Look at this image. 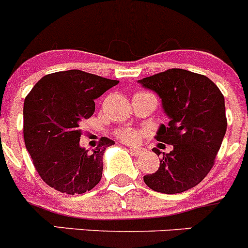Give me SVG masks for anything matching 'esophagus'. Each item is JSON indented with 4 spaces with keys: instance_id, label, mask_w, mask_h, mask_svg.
Wrapping results in <instances>:
<instances>
[{
    "instance_id": "1",
    "label": "esophagus",
    "mask_w": 248,
    "mask_h": 248,
    "mask_svg": "<svg viewBox=\"0 0 248 248\" xmlns=\"http://www.w3.org/2000/svg\"><path fill=\"white\" fill-rule=\"evenodd\" d=\"M130 152L134 155H140L143 153V148L141 147H130Z\"/></svg>"
}]
</instances>
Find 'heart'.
I'll return each instance as SVG.
<instances>
[{
  "label": "heart",
  "mask_w": 248,
  "mask_h": 248,
  "mask_svg": "<svg viewBox=\"0 0 248 248\" xmlns=\"http://www.w3.org/2000/svg\"><path fill=\"white\" fill-rule=\"evenodd\" d=\"M144 94H150L147 93V92H142ZM117 137L122 139L125 142H129V143H134L136 142L137 140L140 139V132L137 130L132 129V127H123V129H119L118 131L116 132Z\"/></svg>",
  "instance_id": "heart-1"
}]
</instances>
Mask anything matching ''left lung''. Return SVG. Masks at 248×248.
<instances>
[{
    "instance_id": "obj_1",
    "label": "left lung",
    "mask_w": 248,
    "mask_h": 248,
    "mask_svg": "<svg viewBox=\"0 0 248 248\" xmlns=\"http://www.w3.org/2000/svg\"><path fill=\"white\" fill-rule=\"evenodd\" d=\"M139 82L161 98L170 121L160 126L156 140L173 145L160 160L159 170L144 175V183L166 195L195 187L213 168L226 135L223 94L205 75L185 69H168ZM153 152L160 155L156 148Z\"/></svg>"
}]
</instances>
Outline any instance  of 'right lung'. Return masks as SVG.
Segmentation results:
<instances>
[{"label":"right lung","instance_id":"obj_1","mask_svg":"<svg viewBox=\"0 0 248 248\" xmlns=\"http://www.w3.org/2000/svg\"><path fill=\"white\" fill-rule=\"evenodd\" d=\"M86 71L67 70L40 78L24 103V140L35 170L48 186L68 195L91 191L103 175V155L112 140L101 137L93 152L80 147L83 121L96 98L118 85Z\"/></svg>","mask_w":248,"mask_h":248}]
</instances>
